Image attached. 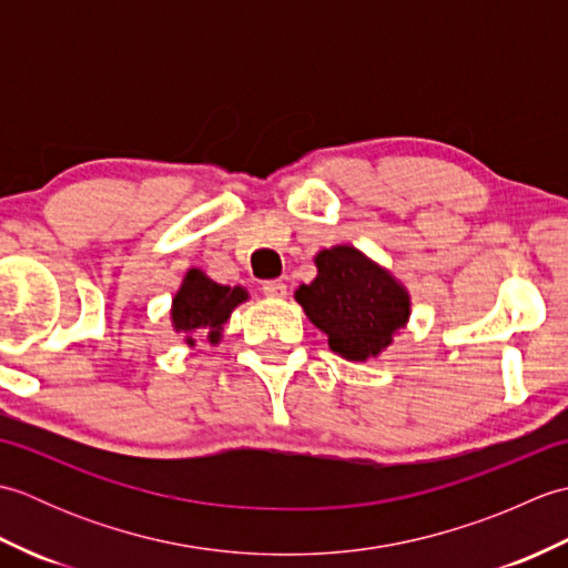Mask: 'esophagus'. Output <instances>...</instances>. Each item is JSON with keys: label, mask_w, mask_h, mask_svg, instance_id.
<instances>
[{"label": "esophagus", "mask_w": 568, "mask_h": 568, "mask_svg": "<svg viewBox=\"0 0 568 568\" xmlns=\"http://www.w3.org/2000/svg\"><path fill=\"white\" fill-rule=\"evenodd\" d=\"M261 291H263V295H265V297H275V300H281V297H285V295H287V285H285L283 281H265Z\"/></svg>", "instance_id": "obj_1"}]
</instances>
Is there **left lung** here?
<instances>
[{"label": "left lung", "instance_id": "left-lung-1", "mask_svg": "<svg viewBox=\"0 0 568 568\" xmlns=\"http://www.w3.org/2000/svg\"><path fill=\"white\" fill-rule=\"evenodd\" d=\"M315 265V281L295 291L307 320L327 334L334 354L348 361L376 358L407 324V291L354 246L324 248Z\"/></svg>", "mask_w": 568, "mask_h": 568}]
</instances>
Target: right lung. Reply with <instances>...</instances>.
<instances>
[{"label":"right lung","mask_w":568,"mask_h":568,"mask_svg":"<svg viewBox=\"0 0 568 568\" xmlns=\"http://www.w3.org/2000/svg\"><path fill=\"white\" fill-rule=\"evenodd\" d=\"M248 293L244 287H229L214 283L200 268H190L183 277V285L173 297L171 320L173 329L185 334V342L195 346L197 329L207 332L210 342L216 344L222 334V324L232 317L236 305L246 303Z\"/></svg>","instance_id":"1"}]
</instances>
